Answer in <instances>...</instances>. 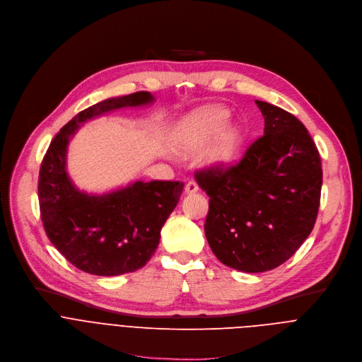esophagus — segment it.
Instances as JSON below:
<instances>
[{
  "label": "esophagus",
  "instance_id": "34e87169",
  "mask_svg": "<svg viewBox=\"0 0 362 362\" xmlns=\"http://www.w3.org/2000/svg\"><path fill=\"white\" fill-rule=\"evenodd\" d=\"M197 191H198L197 182L189 181V182L185 185V192H187V194H194V192H197Z\"/></svg>",
  "mask_w": 362,
  "mask_h": 362
}]
</instances>
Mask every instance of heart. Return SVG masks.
I'll list each match as a JSON object with an SVG mask.
<instances>
[{
	"label": "heart",
	"mask_w": 362,
	"mask_h": 362,
	"mask_svg": "<svg viewBox=\"0 0 362 362\" xmlns=\"http://www.w3.org/2000/svg\"><path fill=\"white\" fill-rule=\"evenodd\" d=\"M228 121L230 111L221 105L204 107L189 114L184 118L175 132V146L178 151L182 154L198 151L216 134H219ZM243 138L244 134L238 127L226 128L205 151V164L209 167L231 165L240 154Z\"/></svg>",
	"instance_id": "1"
}]
</instances>
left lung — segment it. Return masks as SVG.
<instances>
[{
  "label": "left lung",
  "instance_id": "left-lung-1",
  "mask_svg": "<svg viewBox=\"0 0 362 362\" xmlns=\"http://www.w3.org/2000/svg\"><path fill=\"white\" fill-rule=\"evenodd\" d=\"M264 135L227 170L199 171L209 197L205 237L224 265L264 272L290 259L311 234L320 208L322 167L315 144L293 114L255 101Z\"/></svg>",
  "mask_w": 362,
  "mask_h": 362
}]
</instances>
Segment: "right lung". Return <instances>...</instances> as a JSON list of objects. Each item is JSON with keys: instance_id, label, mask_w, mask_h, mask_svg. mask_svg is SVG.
I'll return each instance as SVG.
<instances>
[{"instance_id": "obj_1", "label": "right lung", "mask_w": 362, "mask_h": 362, "mask_svg": "<svg viewBox=\"0 0 362 362\" xmlns=\"http://www.w3.org/2000/svg\"><path fill=\"white\" fill-rule=\"evenodd\" d=\"M139 91L104 100L64 125L42 160L38 199L44 230L52 245L78 269L115 276L134 272L154 255L161 228L184 189L180 181H135L104 194L81 191L66 173V151L78 128L107 112L151 105Z\"/></svg>"}]
</instances>
